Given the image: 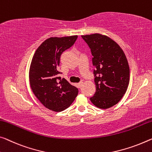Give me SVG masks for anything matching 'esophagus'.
<instances>
[{
	"label": "esophagus",
	"instance_id": "obj_1",
	"mask_svg": "<svg viewBox=\"0 0 152 152\" xmlns=\"http://www.w3.org/2000/svg\"><path fill=\"white\" fill-rule=\"evenodd\" d=\"M82 86H83V82H82V81H81V82H79V83H77V87L78 88H81V87H82Z\"/></svg>",
	"mask_w": 152,
	"mask_h": 152
}]
</instances>
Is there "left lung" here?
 <instances>
[{
    "mask_svg": "<svg viewBox=\"0 0 152 152\" xmlns=\"http://www.w3.org/2000/svg\"><path fill=\"white\" fill-rule=\"evenodd\" d=\"M93 56L96 92L90 98L96 107L115 105L126 92L130 80L128 60L122 48L109 37L100 34L81 36Z\"/></svg>",
    "mask_w": 152,
    "mask_h": 152,
    "instance_id": "obj_1",
    "label": "left lung"
}]
</instances>
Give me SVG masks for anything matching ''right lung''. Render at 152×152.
<instances>
[{"instance_id": "obj_1", "label": "right lung", "mask_w": 152, "mask_h": 152, "mask_svg": "<svg viewBox=\"0 0 152 152\" xmlns=\"http://www.w3.org/2000/svg\"><path fill=\"white\" fill-rule=\"evenodd\" d=\"M77 36L51 37L42 43L32 58L29 71L30 88L42 104L60 112L71 105L78 89L58 75L60 56L74 45Z\"/></svg>"}]
</instances>
